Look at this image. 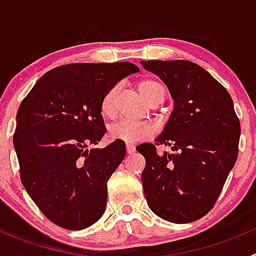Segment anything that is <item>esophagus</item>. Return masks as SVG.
Instances as JSON below:
<instances>
[{
	"label": "esophagus",
	"mask_w": 256,
	"mask_h": 256,
	"mask_svg": "<svg viewBox=\"0 0 256 256\" xmlns=\"http://www.w3.org/2000/svg\"><path fill=\"white\" fill-rule=\"evenodd\" d=\"M136 152V148L132 146V144H126V154L128 155H132V154Z\"/></svg>",
	"instance_id": "esophagus-1"
}]
</instances>
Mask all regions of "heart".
I'll return each mask as SVG.
<instances>
[{
	"mask_svg": "<svg viewBox=\"0 0 256 256\" xmlns=\"http://www.w3.org/2000/svg\"><path fill=\"white\" fill-rule=\"evenodd\" d=\"M118 90H119V86H115L104 96L102 102H101V112L106 116L114 115L115 97H116ZM138 90L148 104H151L159 97L164 98V88L162 87L160 83L155 82V80H150V79L142 80L138 83ZM152 133L154 128L150 124L128 120V119H120V120L110 124V126H108L110 138L114 140V141H122L124 144H136V142L151 137Z\"/></svg>",
	"mask_w": 256,
	"mask_h": 256,
	"instance_id": "1",
	"label": "heart"
}]
</instances>
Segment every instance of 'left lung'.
I'll use <instances>...</instances> for the list:
<instances>
[{"label": "left lung", "instance_id": "8db88e82", "mask_svg": "<svg viewBox=\"0 0 256 256\" xmlns=\"http://www.w3.org/2000/svg\"><path fill=\"white\" fill-rule=\"evenodd\" d=\"M168 87L174 108L156 142L174 154L141 144L144 198L172 223L198 220L214 206L238 155L241 134L234 101L204 68L188 60L141 61Z\"/></svg>", "mask_w": 256, "mask_h": 256}]
</instances>
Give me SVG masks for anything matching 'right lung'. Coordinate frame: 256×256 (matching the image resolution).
Instances as JSON below:
<instances>
[{"label":"right lung","mask_w":256,"mask_h":256,"mask_svg":"<svg viewBox=\"0 0 256 256\" xmlns=\"http://www.w3.org/2000/svg\"><path fill=\"white\" fill-rule=\"evenodd\" d=\"M132 62H76L40 76L20 104L14 148L20 178L44 216L66 230H84L102 216L108 180L126 156V144H97L106 132L101 102Z\"/></svg>","instance_id":"obj_1"}]
</instances>
